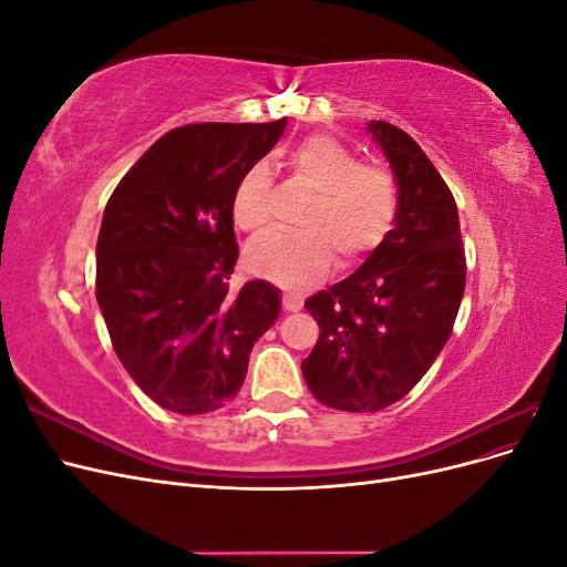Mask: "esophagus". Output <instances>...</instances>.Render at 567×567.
Listing matches in <instances>:
<instances>
[{
  "label": "esophagus",
  "instance_id": "esophagus-1",
  "mask_svg": "<svg viewBox=\"0 0 567 567\" xmlns=\"http://www.w3.org/2000/svg\"><path fill=\"white\" fill-rule=\"evenodd\" d=\"M300 307H302V298H300V296L284 293V310H286V312H298Z\"/></svg>",
  "mask_w": 567,
  "mask_h": 567
}]
</instances>
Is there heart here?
I'll list each match as a JSON object with an SVG mask.
<instances>
[{
  "instance_id": "b5f03b06",
  "label": "heart",
  "mask_w": 567,
  "mask_h": 567,
  "mask_svg": "<svg viewBox=\"0 0 567 567\" xmlns=\"http://www.w3.org/2000/svg\"><path fill=\"white\" fill-rule=\"evenodd\" d=\"M293 179L315 198L300 217V231H267L248 246V265L260 277L298 286L319 279L333 262L354 265L383 244L398 213V188L379 165L359 163L331 136H312L290 153ZM269 169L257 163L238 179L234 221L246 231L269 217Z\"/></svg>"
}]
</instances>
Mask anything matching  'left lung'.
<instances>
[{
    "mask_svg": "<svg viewBox=\"0 0 567 567\" xmlns=\"http://www.w3.org/2000/svg\"><path fill=\"white\" fill-rule=\"evenodd\" d=\"M367 130L398 182L394 227L348 279L307 298L319 340L302 359L315 398L340 411H381L414 388L450 340L466 288L450 186L411 136L383 120Z\"/></svg>",
    "mask_w": 567,
    "mask_h": 567,
    "instance_id": "1",
    "label": "left lung"
}]
</instances>
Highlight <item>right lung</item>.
Here are the masks:
<instances>
[{
	"mask_svg": "<svg viewBox=\"0 0 567 567\" xmlns=\"http://www.w3.org/2000/svg\"><path fill=\"white\" fill-rule=\"evenodd\" d=\"M286 130L198 123L163 134L120 179L96 241V300L132 381L167 411L208 414L241 390L250 350L279 319L269 281L238 290L231 198Z\"/></svg>",
	"mask_w": 567,
	"mask_h": 567,
	"instance_id": "add662e5",
	"label": "right lung"
}]
</instances>
